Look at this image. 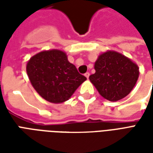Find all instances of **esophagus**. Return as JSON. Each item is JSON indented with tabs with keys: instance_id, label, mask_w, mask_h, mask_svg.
I'll return each instance as SVG.
<instances>
[{
	"instance_id": "obj_1",
	"label": "esophagus",
	"mask_w": 153,
	"mask_h": 153,
	"mask_svg": "<svg viewBox=\"0 0 153 153\" xmlns=\"http://www.w3.org/2000/svg\"><path fill=\"white\" fill-rule=\"evenodd\" d=\"M84 75H85V77H86L87 79H88L89 78V75H90V74L88 73V72H87V73L84 74Z\"/></svg>"
}]
</instances>
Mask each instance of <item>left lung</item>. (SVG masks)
<instances>
[{"label":"left lung","mask_w":153,"mask_h":153,"mask_svg":"<svg viewBox=\"0 0 153 153\" xmlns=\"http://www.w3.org/2000/svg\"><path fill=\"white\" fill-rule=\"evenodd\" d=\"M95 74L89 79L100 95L111 102L124 98L130 93L139 75L138 65L115 51L101 54L94 65Z\"/></svg>","instance_id":"obj_1"}]
</instances>
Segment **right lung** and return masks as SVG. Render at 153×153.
Here are the masks:
<instances>
[{"label": "right lung", "mask_w": 153, "mask_h": 153, "mask_svg": "<svg viewBox=\"0 0 153 153\" xmlns=\"http://www.w3.org/2000/svg\"><path fill=\"white\" fill-rule=\"evenodd\" d=\"M26 71L32 85L42 98L51 103H62L70 98L87 79L60 50L41 51L30 58Z\"/></svg>", "instance_id": "right-lung-1"}]
</instances>
